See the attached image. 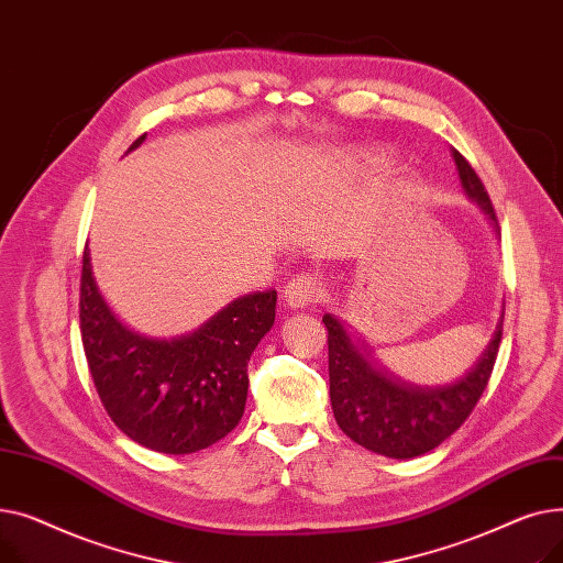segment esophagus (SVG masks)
Masks as SVG:
<instances>
[{"instance_id": "1", "label": "esophagus", "mask_w": 563, "mask_h": 563, "mask_svg": "<svg viewBox=\"0 0 563 563\" xmlns=\"http://www.w3.org/2000/svg\"><path fill=\"white\" fill-rule=\"evenodd\" d=\"M283 299H285V306L291 310H303V308L317 306L323 299L321 280L308 274L291 278L283 289Z\"/></svg>"}]
</instances>
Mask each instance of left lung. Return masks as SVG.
<instances>
[{"mask_svg":"<svg viewBox=\"0 0 563 563\" xmlns=\"http://www.w3.org/2000/svg\"><path fill=\"white\" fill-rule=\"evenodd\" d=\"M461 185L470 200L497 230L493 202L465 157L452 147ZM501 319L477 363L448 386H416L380 369L363 340H353L335 314H323L329 329L331 406L340 429L369 452L388 459H412L435 450L477 406L497 358Z\"/></svg>","mask_w":563,"mask_h":563,"instance_id":"left-lung-1","label":"left lung"}]
</instances>
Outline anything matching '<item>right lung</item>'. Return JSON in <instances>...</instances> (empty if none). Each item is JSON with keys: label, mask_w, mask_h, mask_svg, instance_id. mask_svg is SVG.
<instances>
[{"label": "right lung", "mask_w": 563, "mask_h": 563, "mask_svg": "<svg viewBox=\"0 0 563 563\" xmlns=\"http://www.w3.org/2000/svg\"><path fill=\"white\" fill-rule=\"evenodd\" d=\"M145 141L139 136L130 151ZM276 289L234 299L200 329L170 340L147 338L118 319L98 289L84 249L79 321L96 390L113 424L162 454H191L240 424L249 361L276 319Z\"/></svg>", "instance_id": "right-lung-1"}]
</instances>
